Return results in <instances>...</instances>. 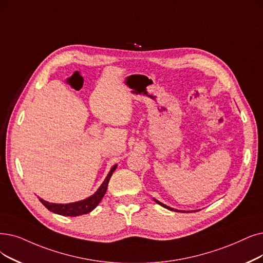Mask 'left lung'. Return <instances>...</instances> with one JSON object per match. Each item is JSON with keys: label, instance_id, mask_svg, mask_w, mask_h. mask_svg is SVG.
Returning a JSON list of instances; mask_svg holds the SVG:
<instances>
[{"label": "left lung", "instance_id": "8db88e82", "mask_svg": "<svg viewBox=\"0 0 263 263\" xmlns=\"http://www.w3.org/2000/svg\"><path fill=\"white\" fill-rule=\"evenodd\" d=\"M154 201H155L157 204H159V205L163 206L164 208L170 209V211H173V212H178V213H185V212H183V211H178V209H175V208H172V207H170V206H167V205H165V204L161 203L160 201H157V199H155V198H154ZM193 212H196V211H190V212H186V213H193Z\"/></svg>", "mask_w": 263, "mask_h": 263}]
</instances>
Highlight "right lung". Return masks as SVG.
Returning a JSON list of instances; mask_svg holds the SVG:
<instances>
[{
  "mask_svg": "<svg viewBox=\"0 0 263 263\" xmlns=\"http://www.w3.org/2000/svg\"><path fill=\"white\" fill-rule=\"evenodd\" d=\"M117 167H118L117 164L112 166L108 176L106 177V179H104V181L98 187V190L92 195H90L89 197L82 199V201H78V202H74V203H69V204H57V203H49L47 201H44L43 198L39 197L40 202L43 204L48 209V211L55 213V214H58V215H61V216L77 217V216L88 214L91 211H93V209L97 207V205L101 202L102 197L104 196V194H106V192H107L110 178H111L113 172L117 170Z\"/></svg>",
  "mask_w": 263,
  "mask_h": 263,
  "instance_id": "add662e5",
  "label": "right lung"
}]
</instances>
